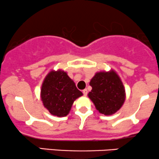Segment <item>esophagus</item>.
Returning a JSON list of instances; mask_svg holds the SVG:
<instances>
[{
	"label": "esophagus",
	"instance_id": "obj_1",
	"mask_svg": "<svg viewBox=\"0 0 159 159\" xmlns=\"http://www.w3.org/2000/svg\"><path fill=\"white\" fill-rule=\"evenodd\" d=\"M82 92H83V94L84 95V96H87V89H84V90L82 91Z\"/></svg>",
	"mask_w": 159,
	"mask_h": 159
}]
</instances>
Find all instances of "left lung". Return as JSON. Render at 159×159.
Wrapping results in <instances>:
<instances>
[{
  "label": "left lung",
  "mask_w": 159,
  "mask_h": 159,
  "mask_svg": "<svg viewBox=\"0 0 159 159\" xmlns=\"http://www.w3.org/2000/svg\"><path fill=\"white\" fill-rule=\"evenodd\" d=\"M92 90L88 97L100 114L106 116L119 111L125 100V90L120 76L114 70L96 72L91 78Z\"/></svg>",
  "instance_id": "obj_1"
}]
</instances>
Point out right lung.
<instances>
[{"label":"right lung","instance_id":"1","mask_svg":"<svg viewBox=\"0 0 159 159\" xmlns=\"http://www.w3.org/2000/svg\"><path fill=\"white\" fill-rule=\"evenodd\" d=\"M83 93L62 69L52 70L42 84L40 98L51 114L58 117L69 114L73 102Z\"/></svg>","mask_w":159,"mask_h":159}]
</instances>
